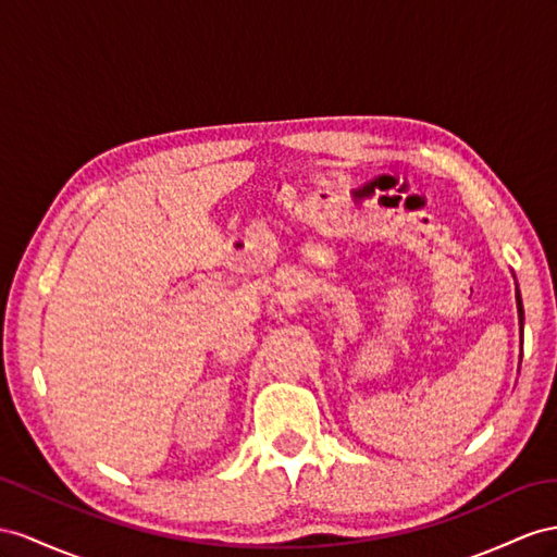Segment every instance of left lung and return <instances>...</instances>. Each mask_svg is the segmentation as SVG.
Masks as SVG:
<instances>
[{
  "label": "left lung",
  "mask_w": 557,
  "mask_h": 557,
  "mask_svg": "<svg viewBox=\"0 0 557 557\" xmlns=\"http://www.w3.org/2000/svg\"><path fill=\"white\" fill-rule=\"evenodd\" d=\"M516 304H518V320H520V350H522V322H524V308H522V296L518 289V282H516ZM522 358V352H520Z\"/></svg>",
  "instance_id": "obj_1"
}]
</instances>
